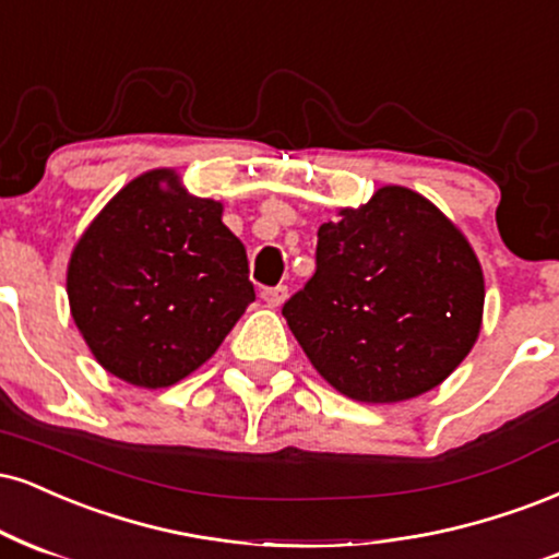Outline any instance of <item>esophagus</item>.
<instances>
[{
  "mask_svg": "<svg viewBox=\"0 0 559 559\" xmlns=\"http://www.w3.org/2000/svg\"><path fill=\"white\" fill-rule=\"evenodd\" d=\"M261 298H264V304L269 308H277L287 300V287L280 285V287H266L264 293H261Z\"/></svg>",
  "mask_w": 559,
  "mask_h": 559,
  "instance_id": "obj_1",
  "label": "esophagus"
}]
</instances>
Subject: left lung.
I'll return each mask as SVG.
<instances>
[{"label": "left lung", "instance_id": "left-lung-1", "mask_svg": "<svg viewBox=\"0 0 559 559\" xmlns=\"http://www.w3.org/2000/svg\"><path fill=\"white\" fill-rule=\"evenodd\" d=\"M282 317L334 390L403 403L442 384L476 345L484 272L435 203L384 186L319 227L317 272Z\"/></svg>", "mask_w": 559, "mask_h": 559}]
</instances>
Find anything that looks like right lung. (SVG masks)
Masks as SVG:
<instances>
[{"instance_id":"add662e5","label":"right lung","mask_w":559,"mask_h":559,"mask_svg":"<svg viewBox=\"0 0 559 559\" xmlns=\"http://www.w3.org/2000/svg\"><path fill=\"white\" fill-rule=\"evenodd\" d=\"M68 298L98 364L159 390L214 356L255 293L222 203L190 195L175 169H151L85 227L70 253Z\"/></svg>"}]
</instances>
